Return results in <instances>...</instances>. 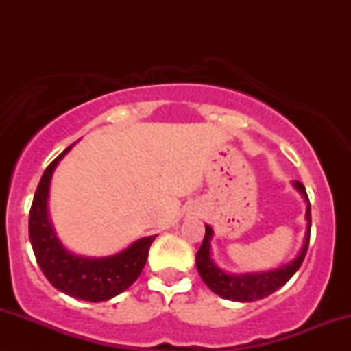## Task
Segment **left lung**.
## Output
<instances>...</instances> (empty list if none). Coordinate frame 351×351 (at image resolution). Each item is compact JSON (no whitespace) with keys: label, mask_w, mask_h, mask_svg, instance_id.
Listing matches in <instances>:
<instances>
[{"label":"left lung","mask_w":351,"mask_h":351,"mask_svg":"<svg viewBox=\"0 0 351 351\" xmlns=\"http://www.w3.org/2000/svg\"><path fill=\"white\" fill-rule=\"evenodd\" d=\"M293 186L299 189L302 195H304L305 201H307L308 229L307 234H305V244L304 247H302L299 256H297L292 263L285 264L284 267L277 269V271H269L263 274H245V276H231V274H226L221 271V269H217L215 263L211 261V257H209V239H211L213 231L211 228L206 226L203 244H201L199 251L196 252V267H198L201 279L204 280V284H206L213 292L228 300L254 302L271 295L272 292L280 289L285 282H289V279H291L293 274L299 271V267L302 263H304L305 254H307L308 249L312 216H310V201L307 191H305V186L300 181H295Z\"/></svg>","instance_id":"obj_1"}]
</instances>
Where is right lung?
<instances>
[{"instance_id": "right-lung-1", "label": "right lung", "mask_w": 351, "mask_h": 351, "mask_svg": "<svg viewBox=\"0 0 351 351\" xmlns=\"http://www.w3.org/2000/svg\"><path fill=\"white\" fill-rule=\"evenodd\" d=\"M72 148L67 147L43 173L29 211V239L39 267L60 292L87 302H102L122 293L138 279L155 236L142 237L122 252L104 259L77 257L62 247L47 217L52 171Z\"/></svg>"}]
</instances>
